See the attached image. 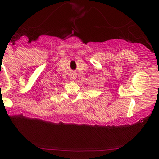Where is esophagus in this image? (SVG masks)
<instances>
[{
    "label": "esophagus",
    "instance_id": "34e87169",
    "mask_svg": "<svg viewBox=\"0 0 159 159\" xmlns=\"http://www.w3.org/2000/svg\"><path fill=\"white\" fill-rule=\"evenodd\" d=\"M76 75H76V74H75V73L71 74V79L72 80H75L76 77H77V76H76Z\"/></svg>",
    "mask_w": 159,
    "mask_h": 159
}]
</instances>
